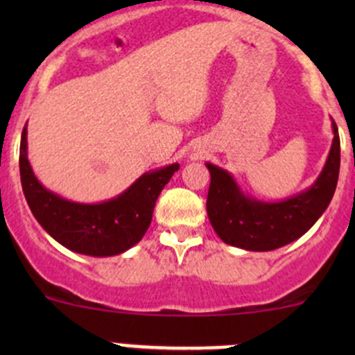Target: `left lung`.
<instances>
[{"instance_id":"1","label":"left lung","mask_w":355,"mask_h":355,"mask_svg":"<svg viewBox=\"0 0 355 355\" xmlns=\"http://www.w3.org/2000/svg\"><path fill=\"white\" fill-rule=\"evenodd\" d=\"M333 144L323 171L307 191L280 202L247 198L228 171L206 163L211 173L207 216L218 237L245 250H273L302 237L324 213L335 194L340 171V137L335 121Z\"/></svg>"}]
</instances>
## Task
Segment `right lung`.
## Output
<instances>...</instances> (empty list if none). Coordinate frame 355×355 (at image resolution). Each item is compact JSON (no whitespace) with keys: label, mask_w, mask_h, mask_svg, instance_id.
<instances>
[{"label":"right lung","mask_w":355,"mask_h":355,"mask_svg":"<svg viewBox=\"0 0 355 355\" xmlns=\"http://www.w3.org/2000/svg\"><path fill=\"white\" fill-rule=\"evenodd\" d=\"M178 168L173 163L144 173L105 202H71L35 178L27 159V127L20 142V180L32 214L56 242L85 256H116L137 244L151 225L157 196Z\"/></svg>","instance_id":"add662e5"}]
</instances>
